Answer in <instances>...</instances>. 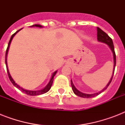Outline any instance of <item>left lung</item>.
I'll return each mask as SVG.
<instances>
[{"label": "left lung", "mask_w": 125, "mask_h": 125, "mask_svg": "<svg viewBox=\"0 0 125 125\" xmlns=\"http://www.w3.org/2000/svg\"><path fill=\"white\" fill-rule=\"evenodd\" d=\"M97 40L100 42H102V43H106L107 45H108L109 47L110 48V49L112 50L113 52V54H114V70H113V74L112 76V78H111L110 80L109 81V82L108 83V84L106 85V86L104 88V89L102 90V91H99L98 93H93V94H86V93H83L81 91H78V89H76L75 86L74 85L73 83L72 80H71V87H72V89L74 93L76 95L78 96V97H83V98H91V97H94L97 95H99L100 93H102L103 91H104L105 89H106V88L108 87V85H110V83H111L112 80L113 76H114V71H115V64H116V56H115V53L114 51V43H113L112 40L111 39L110 37L108 36V35L105 33L104 31L101 30V28L97 27Z\"/></svg>", "instance_id": "left-lung-1"}]
</instances>
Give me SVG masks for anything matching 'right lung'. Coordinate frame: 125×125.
Wrapping results in <instances>:
<instances>
[{"instance_id":"obj_1","label":"right lung","mask_w":125,"mask_h":125,"mask_svg":"<svg viewBox=\"0 0 125 125\" xmlns=\"http://www.w3.org/2000/svg\"><path fill=\"white\" fill-rule=\"evenodd\" d=\"M36 26V27H40V28H42V27H43V26H42V25H40V24H34V25H32V26ZM21 29H20V30H17L15 33H14V34H13L12 36H11V37L10 40V42H9L8 43V47H7V49H6V58H5V63H6V69H7V73H8V77L9 78H10V81L11 82V83H13V85H14V86H15V87H17V88H18L19 89H20L21 91H22V92H23V93H26V94H27V95H32V96H36V95H42V94H43V93H47V91H49V90H50V89H51V86H52V82H53V80H54V76H55V74H56L57 73V71H55L54 73H53L52 75V77H51V80H50V81H49V83L47 84L46 86H45L44 88H43V89H41V90H38V91H30V90H27V89H23L22 87H20L19 85H18V84H17L16 83H15V82L14 80H13V79L12 78V77L10 75V72H9V70H8V65H7V54H8V50H9V47H10V43L11 42V40H12L13 38L14 37L15 35L17 33V32L19 31V30H21Z\"/></svg>"}]
</instances>
